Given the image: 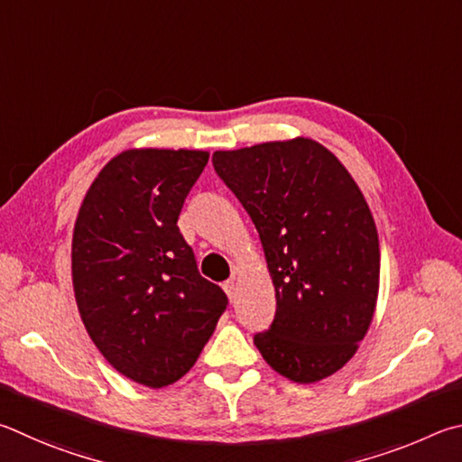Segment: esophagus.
Masks as SVG:
<instances>
[{
  "label": "esophagus",
  "mask_w": 462,
  "mask_h": 462,
  "mask_svg": "<svg viewBox=\"0 0 462 462\" xmlns=\"http://www.w3.org/2000/svg\"><path fill=\"white\" fill-rule=\"evenodd\" d=\"M223 288H225V292H226V296L231 298H236V290H237V284H236V280H226L225 284H223Z\"/></svg>",
  "instance_id": "obj_1"
}]
</instances>
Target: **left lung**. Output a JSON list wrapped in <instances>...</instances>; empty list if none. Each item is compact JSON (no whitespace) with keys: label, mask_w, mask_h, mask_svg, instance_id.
Wrapping results in <instances>:
<instances>
[{"label":"left lung","mask_w":462,"mask_h":462,"mask_svg":"<svg viewBox=\"0 0 462 462\" xmlns=\"http://www.w3.org/2000/svg\"><path fill=\"white\" fill-rule=\"evenodd\" d=\"M213 166L252 217L276 288L255 346L296 383L333 375L367 335L379 290L377 229L357 182L309 137L215 152Z\"/></svg>","instance_id":"8db88e82"}]
</instances>
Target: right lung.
Here are the masks:
<instances>
[{
  "mask_svg": "<svg viewBox=\"0 0 462 462\" xmlns=\"http://www.w3.org/2000/svg\"><path fill=\"white\" fill-rule=\"evenodd\" d=\"M207 162L200 150L121 152L87 190L72 233L88 337L121 375L153 390L189 374L229 304L176 225Z\"/></svg>",
  "mask_w": 462,
  "mask_h": 462,
  "instance_id": "1",
  "label": "right lung"
}]
</instances>
